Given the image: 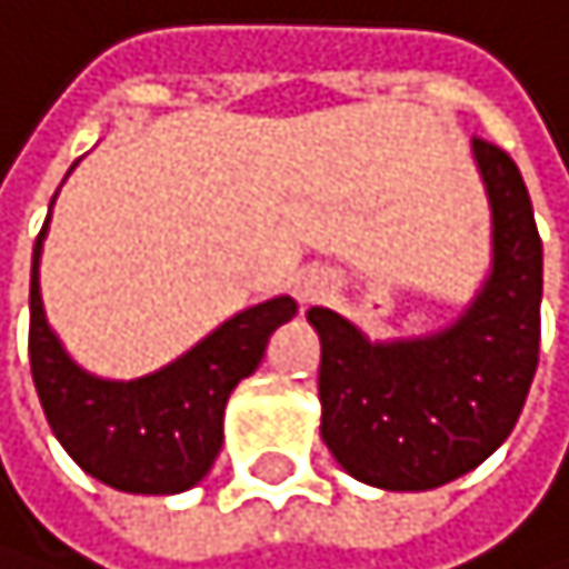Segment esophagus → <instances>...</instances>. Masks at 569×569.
<instances>
[{"label":"esophagus","instance_id":"34e87169","mask_svg":"<svg viewBox=\"0 0 569 569\" xmlns=\"http://www.w3.org/2000/svg\"><path fill=\"white\" fill-rule=\"evenodd\" d=\"M325 287H328V279L318 276V272H310V276H300L297 293H300V300H318L325 293Z\"/></svg>","mask_w":569,"mask_h":569}]
</instances>
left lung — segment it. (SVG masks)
<instances>
[{"mask_svg":"<svg viewBox=\"0 0 569 569\" xmlns=\"http://www.w3.org/2000/svg\"><path fill=\"white\" fill-rule=\"evenodd\" d=\"M490 203V272L452 325L372 341L310 307L321 338V439L349 477L431 490L477 470L526 408L539 366L542 241L515 161L473 138Z\"/></svg>","mask_w":569,"mask_h":569,"instance_id":"left-lung-1","label":"left lung"}]
</instances>
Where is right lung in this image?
<instances>
[{
    "instance_id": "1",
    "label": "right lung",
    "mask_w": 569,
    "mask_h": 569,
    "mask_svg": "<svg viewBox=\"0 0 569 569\" xmlns=\"http://www.w3.org/2000/svg\"><path fill=\"white\" fill-rule=\"evenodd\" d=\"M48 223L51 213L30 269V372L54 439L89 477L113 490L182 495L210 473L223 442L228 397L259 369L269 335L293 318L297 300L272 297L238 310L148 377H96L68 356L40 300Z\"/></svg>"
}]
</instances>
